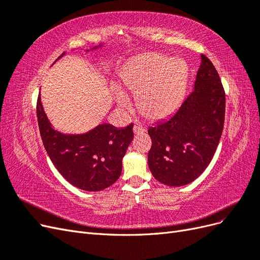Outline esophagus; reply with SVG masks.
<instances>
[{"label": "esophagus", "instance_id": "obj_1", "mask_svg": "<svg viewBox=\"0 0 260 260\" xmlns=\"http://www.w3.org/2000/svg\"><path fill=\"white\" fill-rule=\"evenodd\" d=\"M144 131H145V129L142 127V125H140V124L133 125V132H135L136 135H141V133H143Z\"/></svg>", "mask_w": 260, "mask_h": 260}]
</instances>
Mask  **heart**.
<instances>
[{
  "mask_svg": "<svg viewBox=\"0 0 260 260\" xmlns=\"http://www.w3.org/2000/svg\"><path fill=\"white\" fill-rule=\"evenodd\" d=\"M187 78L186 64L180 58L147 53L128 62L120 75L119 85L137 96V106L147 119L158 120L174 113L183 99ZM117 104L129 107V99L121 91L115 92Z\"/></svg>",
  "mask_w": 260,
  "mask_h": 260,
  "instance_id": "obj_1",
  "label": "heart"
}]
</instances>
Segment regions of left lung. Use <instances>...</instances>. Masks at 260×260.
<instances>
[{"mask_svg": "<svg viewBox=\"0 0 260 260\" xmlns=\"http://www.w3.org/2000/svg\"><path fill=\"white\" fill-rule=\"evenodd\" d=\"M194 90L168 119L149 127L147 161L153 177L169 186H182L207 168L222 135L225 94L215 66L201 55Z\"/></svg>", "mask_w": 260, "mask_h": 260, "instance_id": "8db88e82", "label": "left lung"}]
</instances>
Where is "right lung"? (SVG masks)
Returning a JSON list of instances; mask_svg holds the SVG:
<instances>
[{
	"mask_svg": "<svg viewBox=\"0 0 260 260\" xmlns=\"http://www.w3.org/2000/svg\"><path fill=\"white\" fill-rule=\"evenodd\" d=\"M37 116L46 153L70 184L83 191L96 192L111 186L120 177L122 158L133 140V123L124 128L102 123L82 135H65L53 128L43 109L40 94Z\"/></svg>",
	"mask_w": 260,
	"mask_h": 260,
	"instance_id": "add662e5",
	"label": "right lung"
}]
</instances>
